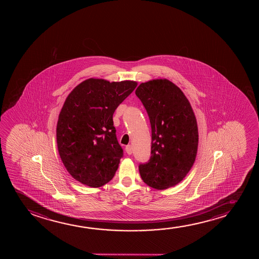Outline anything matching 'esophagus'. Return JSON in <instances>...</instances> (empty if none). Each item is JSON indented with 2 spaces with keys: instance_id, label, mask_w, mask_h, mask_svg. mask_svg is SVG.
I'll return each mask as SVG.
<instances>
[{
  "instance_id": "34e87169",
  "label": "esophagus",
  "mask_w": 259,
  "mask_h": 259,
  "mask_svg": "<svg viewBox=\"0 0 259 259\" xmlns=\"http://www.w3.org/2000/svg\"><path fill=\"white\" fill-rule=\"evenodd\" d=\"M125 151L127 153L128 155H131L133 153V148L131 145H127L125 147Z\"/></svg>"
}]
</instances>
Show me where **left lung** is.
I'll use <instances>...</instances> for the list:
<instances>
[{"mask_svg":"<svg viewBox=\"0 0 259 259\" xmlns=\"http://www.w3.org/2000/svg\"><path fill=\"white\" fill-rule=\"evenodd\" d=\"M135 94L148 112L152 133L151 156L139 165L141 177L158 190L174 187L191 170L197 154L198 127L191 104L166 78L142 83Z\"/></svg>","mask_w":259,"mask_h":259,"instance_id":"8db88e82","label":"left lung"}]
</instances>
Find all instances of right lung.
Returning <instances> with one entry per match:
<instances>
[{
  "label": "right lung",
  "instance_id": "1",
  "mask_svg": "<svg viewBox=\"0 0 259 259\" xmlns=\"http://www.w3.org/2000/svg\"><path fill=\"white\" fill-rule=\"evenodd\" d=\"M137 85L133 80L89 78L65 100L57 121V149L68 172L81 184L99 188L116 174L123 149L113 114Z\"/></svg>",
  "mask_w": 259,
  "mask_h": 259
}]
</instances>
